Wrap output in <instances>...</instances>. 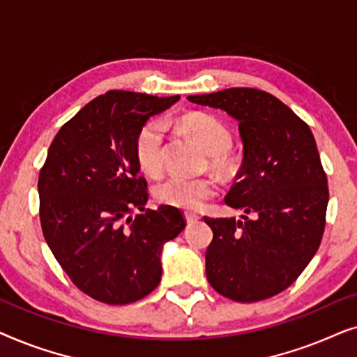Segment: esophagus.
<instances>
[{"mask_svg":"<svg viewBox=\"0 0 357 357\" xmlns=\"http://www.w3.org/2000/svg\"><path fill=\"white\" fill-rule=\"evenodd\" d=\"M185 219H187V222H197L199 219V214L197 213H185Z\"/></svg>","mask_w":357,"mask_h":357,"instance_id":"esophagus-1","label":"esophagus"}]
</instances>
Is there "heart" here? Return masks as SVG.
<instances>
[{"instance_id": "obj_1", "label": "heart", "mask_w": 357, "mask_h": 357, "mask_svg": "<svg viewBox=\"0 0 357 357\" xmlns=\"http://www.w3.org/2000/svg\"><path fill=\"white\" fill-rule=\"evenodd\" d=\"M178 126L197 139L209 153L211 164L219 170L231 165L232 136L221 120L208 114H190L180 119ZM136 162L149 175L160 172L164 164V126L159 121H149L139 130L135 141ZM216 193V185L209 178L167 177L154 187V197L159 203L183 209H198Z\"/></svg>"}]
</instances>
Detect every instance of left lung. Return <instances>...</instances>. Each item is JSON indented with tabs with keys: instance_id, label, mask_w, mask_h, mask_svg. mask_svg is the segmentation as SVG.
I'll return each instance as SVG.
<instances>
[{
	"instance_id": "8db88e82",
	"label": "left lung",
	"mask_w": 357,
	"mask_h": 357,
	"mask_svg": "<svg viewBox=\"0 0 357 357\" xmlns=\"http://www.w3.org/2000/svg\"><path fill=\"white\" fill-rule=\"evenodd\" d=\"M238 121L243 160L226 202L248 216L206 218V278L219 294L257 302L294 282L319 250L328 183L309 125L265 91L231 87L188 96Z\"/></svg>"
}]
</instances>
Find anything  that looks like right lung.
Wrapping results in <instances>:
<instances>
[{"instance_id": "right-lung-1", "label": "right lung", "mask_w": 357, "mask_h": 357, "mask_svg": "<svg viewBox=\"0 0 357 357\" xmlns=\"http://www.w3.org/2000/svg\"><path fill=\"white\" fill-rule=\"evenodd\" d=\"M180 99L109 91L58 131L38 175L40 224L56 261L92 299L125 305L160 282V252L185 229L178 208L146 209L135 141ZM135 208L142 213L130 216Z\"/></svg>"}]
</instances>
